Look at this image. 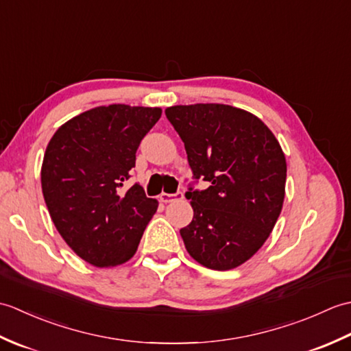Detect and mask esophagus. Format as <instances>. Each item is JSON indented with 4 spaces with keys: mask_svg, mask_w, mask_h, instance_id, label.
I'll list each match as a JSON object with an SVG mask.
<instances>
[{
    "mask_svg": "<svg viewBox=\"0 0 351 351\" xmlns=\"http://www.w3.org/2000/svg\"><path fill=\"white\" fill-rule=\"evenodd\" d=\"M184 197V195L181 191H178V193H173V195H169V193H161L160 195V200L162 204H169V202H173V200H176V199H182Z\"/></svg>",
    "mask_w": 351,
    "mask_h": 351,
    "instance_id": "1",
    "label": "esophagus"
}]
</instances>
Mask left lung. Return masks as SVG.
<instances>
[{
	"instance_id": "obj_1",
	"label": "left lung",
	"mask_w": 351,
	"mask_h": 351,
	"mask_svg": "<svg viewBox=\"0 0 351 351\" xmlns=\"http://www.w3.org/2000/svg\"><path fill=\"white\" fill-rule=\"evenodd\" d=\"M180 134L193 178V220L180 232L193 259L211 270H232L263 247L285 197L287 161L268 126L249 111L225 104L166 108Z\"/></svg>"
}]
</instances>
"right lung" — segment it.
<instances>
[{"label":"right lung","mask_w":351,"mask_h":351,"mask_svg":"<svg viewBox=\"0 0 351 351\" xmlns=\"http://www.w3.org/2000/svg\"><path fill=\"white\" fill-rule=\"evenodd\" d=\"M161 108L125 104L96 107L63 123L43 155L45 204L66 244L95 267L130 261L158 200L141 185L125 190L141 138Z\"/></svg>","instance_id":"right-lung-1"}]
</instances>
